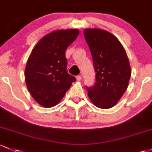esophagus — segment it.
Masks as SVG:
<instances>
[{
	"label": "esophagus",
	"mask_w": 152,
	"mask_h": 152,
	"mask_svg": "<svg viewBox=\"0 0 152 152\" xmlns=\"http://www.w3.org/2000/svg\"><path fill=\"white\" fill-rule=\"evenodd\" d=\"M76 79H77V81H81V80L82 79V76H76Z\"/></svg>",
	"instance_id": "obj_1"
}]
</instances>
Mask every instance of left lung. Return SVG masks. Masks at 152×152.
Masks as SVG:
<instances>
[{
	"label": "left lung",
	"mask_w": 152,
	"mask_h": 152,
	"mask_svg": "<svg viewBox=\"0 0 152 152\" xmlns=\"http://www.w3.org/2000/svg\"><path fill=\"white\" fill-rule=\"evenodd\" d=\"M96 73L95 84L86 87L95 106L109 109L118 103L127 89L131 69L126 52L120 41L109 31L85 29Z\"/></svg>",
	"instance_id": "8db88e82"
}]
</instances>
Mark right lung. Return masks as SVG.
Returning <instances> with one entry per match:
<instances>
[{
	"instance_id": "1",
	"label": "right lung",
	"mask_w": 152,
	"mask_h": 152,
	"mask_svg": "<svg viewBox=\"0 0 152 152\" xmlns=\"http://www.w3.org/2000/svg\"><path fill=\"white\" fill-rule=\"evenodd\" d=\"M77 29L49 33L37 42L25 68L26 87L38 104L51 107L59 103L76 81L66 71V50L79 36Z\"/></svg>"
}]
</instances>
